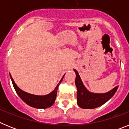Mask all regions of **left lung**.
Masks as SVG:
<instances>
[{
  "label": "left lung",
  "mask_w": 129,
  "mask_h": 129,
  "mask_svg": "<svg viewBox=\"0 0 129 129\" xmlns=\"http://www.w3.org/2000/svg\"><path fill=\"white\" fill-rule=\"evenodd\" d=\"M76 83L77 87V103L79 107L84 109H92L103 105L114 95L118 88L116 86L106 93H94L90 92L85 87L81 79L80 76L76 69Z\"/></svg>",
  "instance_id": "left-lung-1"
}]
</instances>
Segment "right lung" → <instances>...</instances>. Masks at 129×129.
Returning <instances> with one entry per match:
<instances>
[{
	"instance_id": "add662e5",
	"label": "right lung",
	"mask_w": 129,
	"mask_h": 129,
	"mask_svg": "<svg viewBox=\"0 0 129 129\" xmlns=\"http://www.w3.org/2000/svg\"><path fill=\"white\" fill-rule=\"evenodd\" d=\"M64 75L62 76L56 87L55 88V89L52 92H50L48 94H46V95H38L29 94V93L24 92V91L20 89V88L16 85L13 79L12 78L11 74H10V78H11V80L13 83V86L18 95L20 97L21 100L24 103H26V104L28 105L30 107L35 108V109H47L48 107H50L54 103L55 99H56L58 87H59L60 83L62 82Z\"/></svg>"
}]
</instances>
